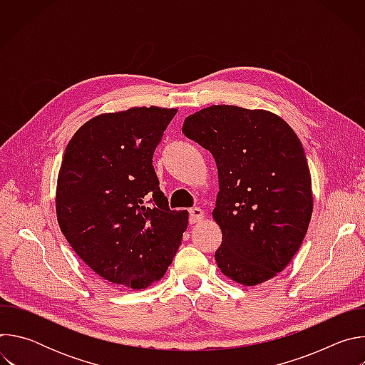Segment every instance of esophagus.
Segmentation results:
<instances>
[{
    "mask_svg": "<svg viewBox=\"0 0 365 365\" xmlns=\"http://www.w3.org/2000/svg\"><path fill=\"white\" fill-rule=\"evenodd\" d=\"M205 220V212L200 210V207H192L189 211V222L190 224H197Z\"/></svg>",
    "mask_w": 365,
    "mask_h": 365,
    "instance_id": "1",
    "label": "esophagus"
}]
</instances>
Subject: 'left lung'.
<instances>
[{
    "label": "left lung",
    "mask_w": 365,
    "mask_h": 365,
    "mask_svg": "<svg viewBox=\"0 0 365 365\" xmlns=\"http://www.w3.org/2000/svg\"><path fill=\"white\" fill-rule=\"evenodd\" d=\"M182 131L214 155L218 186L212 217L222 231L221 273L244 286L276 277L300 248L314 211L303 145L277 114L211 106Z\"/></svg>",
    "instance_id": "8db88e82"
}]
</instances>
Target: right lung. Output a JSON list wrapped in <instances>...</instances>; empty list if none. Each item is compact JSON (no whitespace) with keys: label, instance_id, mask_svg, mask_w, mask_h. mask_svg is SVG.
I'll use <instances>...</instances> for the list:
<instances>
[{"label":"right lung","instance_id":"add662e5","mask_svg":"<svg viewBox=\"0 0 365 365\" xmlns=\"http://www.w3.org/2000/svg\"><path fill=\"white\" fill-rule=\"evenodd\" d=\"M176 108L133 107L86 121L58 175L56 217L82 262L103 280L140 290L159 282L182 242L187 211H170L153 153Z\"/></svg>","mask_w":365,"mask_h":365}]
</instances>
